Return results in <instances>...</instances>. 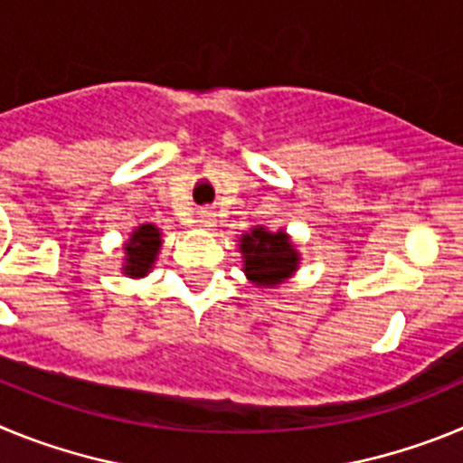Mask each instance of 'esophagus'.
Returning a JSON list of instances; mask_svg holds the SVG:
<instances>
[{
	"mask_svg": "<svg viewBox=\"0 0 463 463\" xmlns=\"http://www.w3.org/2000/svg\"><path fill=\"white\" fill-rule=\"evenodd\" d=\"M202 224L203 227H213L215 224V220H213V215L208 211H202Z\"/></svg>",
	"mask_w": 463,
	"mask_h": 463,
	"instance_id": "1",
	"label": "esophagus"
}]
</instances>
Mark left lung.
<instances>
[{
	"label": "left lung",
	"instance_id": "left-lung-1",
	"mask_svg": "<svg viewBox=\"0 0 463 463\" xmlns=\"http://www.w3.org/2000/svg\"><path fill=\"white\" fill-rule=\"evenodd\" d=\"M239 252L243 257L245 278L260 289L280 288L301 264V252L297 250L292 236L285 229L271 232L264 224L241 234Z\"/></svg>",
	"mask_w": 463,
	"mask_h": 463
}]
</instances>
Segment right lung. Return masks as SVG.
<instances>
[{
	"mask_svg": "<svg viewBox=\"0 0 463 463\" xmlns=\"http://www.w3.org/2000/svg\"><path fill=\"white\" fill-rule=\"evenodd\" d=\"M122 250H125L122 273L127 278H146L153 271L159 250H162V232L153 222L138 224L129 239L122 243Z\"/></svg>",
	"mask_w": 463,
	"mask_h": 463,
	"instance_id": "1",
	"label": "right lung"
}]
</instances>
